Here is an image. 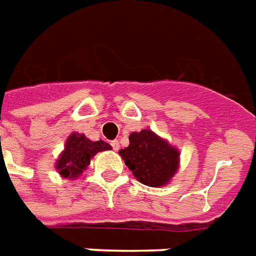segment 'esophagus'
<instances>
[{"label":"esophagus","instance_id":"obj_1","mask_svg":"<svg viewBox=\"0 0 256 256\" xmlns=\"http://www.w3.org/2000/svg\"><path fill=\"white\" fill-rule=\"evenodd\" d=\"M111 146H112L114 150H118V149H119L118 140H114V141H111Z\"/></svg>","mask_w":256,"mask_h":256}]
</instances>
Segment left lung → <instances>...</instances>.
Wrapping results in <instances>:
<instances>
[{"mask_svg":"<svg viewBox=\"0 0 256 256\" xmlns=\"http://www.w3.org/2000/svg\"><path fill=\"white\" fill-rule=\"evenodd\" d=\"M128 141V146L120 149L119 154L138 180L150 187L168 183L178 170V149L150 130L132 133Z\"/></svg>","mask_w":256,"mask_h":256,"instance_id":"left-lung-1","label":"left lung"}]
</instances>
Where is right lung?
Instances as JSON below:
<instances>
[{
    "instance_id": "obj_1",
    "label": "right lung",
    "mask_w": 256,
    "mask_h": 256,
    "mask_svg": "<svg viewBox=\"0 0 256 256\" xmlns=\"http://www.w3.org/2000/svg\"><path fill=\"white\" fill-rule=\"evenodd\" d=\"M111 149L104 141H90L84 134L73 133L66 141L65 150L56 162V170L60 174L69 179H76L82 174L86 166H90V158L98 152Z\"/></svg>"
}]
</instances>
